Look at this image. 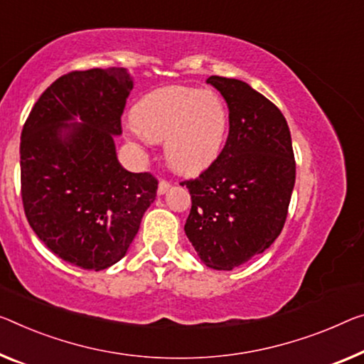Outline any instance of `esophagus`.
<instances>
[{
    "instance_id": "34e87169",
    "label": "esophagus",
    "mask_w": 364,
    "mask_h": 364,
    "mask_svg": "<svg viewBox=\"0 0 364 364\" xmlns=\"http://www.w3.org/2000/svg\"><path fill=\"white\" fill-rule=\"evenodd\" d=\"M169 188H171V183H169V182L161 181V182H159V186H158V195H164Z\"/></svg>"
}]
</instances>
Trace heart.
I'll return each instance as SVG.
<instances>
[{
  "instance_id": "b5f03b06",
  "label": "heart",
  "mask_w": 364,
  "mask_h": 364,
  "mask_svg": "<svg viewBox=\"0 0 364 364\" xmlns=\"http://www.w3.org/2000/svg\"><path fill=\"white\" fill-rule=\"evenodd\" d=\"M228 130L229 110L220 94L188 86L148 92L136 102L127 127L138 148L164 139L166 161L182 174H197L213 163Z\"/></svg>"
}]
</instances>
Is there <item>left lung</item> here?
I'll list each match as a JSON object with an SVG mask.
<instances>
[{
	"instance_id": "obj_1",
	"label": "left lung",
	"mask_w": 364,
	"mask_h": 364,
	"mask_svg": "<svg viewBox=\"0 0 364 364\" xmlns=\"http://www.w3.org/2000/svg\"><path fill=\"white\" fill-rule=\"evenodd\" d=\"M229 109L226 144L208 169L182 182L192 197L186 234L200 260L232 270L282 232L296 178L291 135L282 112L252 86L210 76Z\"/></svg>"
}]
</instances>
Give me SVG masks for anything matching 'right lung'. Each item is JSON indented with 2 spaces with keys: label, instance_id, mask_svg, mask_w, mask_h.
<instances>
[{
  "label": "right lung",
  "instance_id": "right-lung-1",
  "mask_svg": "<svg viewBox=\"0 0 364 364\" xmlns=\"http://www.w3.org/2000/svg\"><path fill=\"white\" fill-rule=\"evenodd\" d=\"M133 77L73 71L33 105L21 135V187L33 232L60 259L104 270L124 259L158 181L119 163L115 136Z\"/></svg>",
  "mask_w": 364,
  "mask_h": 364
}]
</instances>
